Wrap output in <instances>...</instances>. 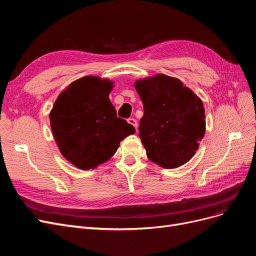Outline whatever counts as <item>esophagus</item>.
Wrapping results in <instances>:
<instances>
[{"label":"esophagus","instance_id":"obj_1","mask_svg":"<svg viewBox=\"0 0 256 256\" xmlns=\"http://www.w3.org/2000/svg\"><path fill=\"white\" fill-rule=\"evenodd\" d=\"M128 122L130 124V125H132L136 129V131H138V122L134 118H129Z\"/></svg>","mask_w":256,"mask_h":256}]
</instances>
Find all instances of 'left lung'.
I'll return each mask as SVG.
<instances>
[{"instance_id": "left-lung-1", "label": "left lung", "mask_w": 256, "mask_h": 256, "mask_svg": "<svg viewBox=\"0 0 256 256\" xmlns=\"http://www.w3.org/2000/svg\"><path fill=\"white\" fill-rule=\"evenodd\" d=\"M134 88L144 106L138 136L147 158L164 168L187 164L205 134L202 100L180 79L164 74L138 79Z\"/></svg>"}]
</instances>
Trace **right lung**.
Here are the masks:
<instances>
[{
  "label": "right lung",
  "mask_w": 256,
  "mask_h": 256,
  "mask_svg": "<svg viewBox=\"0 0 256 256\" xmlns=\"http://www.w3.org/2000/svg\"><path fill=\"white\" fill-rule=\"evenodd\" d=\"M114 82L85 76L60 92L50 111V126L63 157L80 170L109 160L136 129L116 116L109 95Z\"/></svg>",
  "instance_id": "right-lung-1"
}]
</instances>
